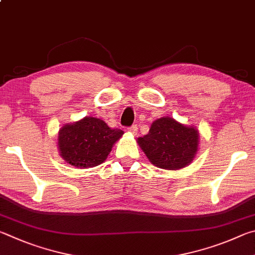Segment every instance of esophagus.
<instances>
[{"label":"esophagus","instance_id":"1","mask_svg":"<svg viewBox=\"0 0 255 255\" xmlns=\"http://www.w3.org/2000/svg\"><path fill=\"white\" fill-rule=\"evenodd\" d=\"M128 132H131V133H133V134H136V132H137V127H136V125H132V127L128 128Z\"/></svg>","mask_w":255,"mask_h":255}]
</instances>
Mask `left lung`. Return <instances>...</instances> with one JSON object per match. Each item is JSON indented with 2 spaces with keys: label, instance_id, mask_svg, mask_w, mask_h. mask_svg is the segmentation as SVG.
Here are the masks:
<instances>
[{
  "label": "left lung",
  "instance_id": "left-lung-1",
  "mask_svg": "<svg viewBox=\"0 0 255 255\" xmlns=\"http://www.w3.org/2000/svg\"><path fill=\"white\" fill-rule=\"evenodd\" d=\"M198 142V130L168 116L155 120L148 134L137 139L149 161L167 170L188 166L197 153Z\"/></svg>",
  "mask_w": 255,
  "mask_h": 255
}]
</instances>
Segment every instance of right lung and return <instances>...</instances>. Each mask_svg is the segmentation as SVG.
Wrapping results in <instances>:
<instances>
[{
	"label": "right lung",
	"mask_w": 255,
	"mask_h": 255,
	"mask_svg": "<svg viewBox=\"0 0 255 255\" xmlns=\"http://www.w3.org/2000/svg\"><path fill=\"white\" fill-rule=\"evenodd\" d=\"M120 128H111L104 121L85 116L65 124L58 133L61 158L77 168H92L104 162L113 144L123 135Z\"/></svg>",
	"instance_id": "right-lung-1"
}]
</instances>
